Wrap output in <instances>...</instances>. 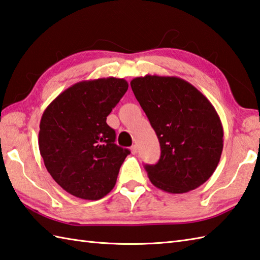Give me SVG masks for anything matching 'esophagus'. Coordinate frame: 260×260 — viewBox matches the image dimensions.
<instances>
[{
  "label": "esophagus",
  "mask_w": 260,
  "mask_h": 260,
  "mask_svg": "<svg viewBox=\"0 0 260 260\" xmlns=\"http://www.w3.org/2000/svg\"><path fill=\"white\" fill-rule=\"evenodd\" d=\"M131 152L134 153V155H136V153L138 152V146L137 145H134L131 147Z\"/></svg>",
  "instance_id": "1"
}]
</instances>
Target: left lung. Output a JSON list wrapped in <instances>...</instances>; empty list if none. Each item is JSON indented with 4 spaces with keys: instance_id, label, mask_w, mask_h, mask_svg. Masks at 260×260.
<instances>
[{
    "instance_id": "1",
    "label": "left lung",
    "mask_w": 260,
    "mask_h": 260,
    "mask_svg": "<svg viewBox=\"0 0 260 260\" xmlns=\"http://www.w3.org/2000/svg\"><path fill=\"white\" fill-rule=\"evenodd\" d=\"M130 85L160 144L159 160L145 165L150 182L172 194L204 184L223 149V128L213 105L179 77L146 75Z\"/></svg>"
}]
</instances>
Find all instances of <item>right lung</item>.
Instances as JSON below:
<instances>
[{"instance_id": "1", "label": "right lung", "mask_w": 260, "mask_h": 260, "mask_svg": "<svg viewBox=\"0 0 260 260\" xmlns=\"http://www.w3.org/2000/svg\"><path fill=\"white\" fill-rule=\"evenodd\" d=\"M123 78L83 81L61 92L40 120L39 150L59 186L83 200L109 194L130 150L115 144L107 116L128 89Z\"/></svg>"}]
</instances>
